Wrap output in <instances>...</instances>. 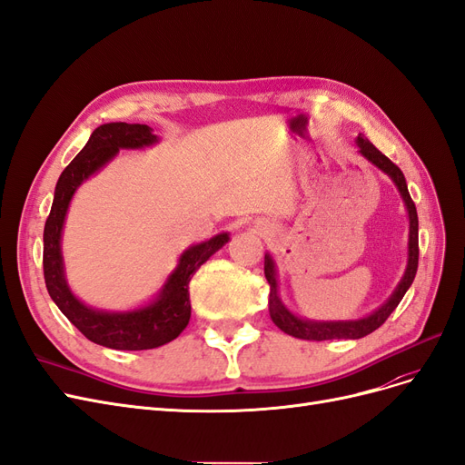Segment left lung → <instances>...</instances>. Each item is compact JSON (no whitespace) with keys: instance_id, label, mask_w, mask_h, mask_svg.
Wrapping results in <instances>:
<instances>
[{"instance_id":"left-lung-1","label":"left lung","mask_w":465,"mask_h":465,"mask_svg":"<svg viewBox=\"0 0 465 465\" xmlns=\"http://www.w3.org/2000/svg\"><path fill=\"white\" fill-rule=\"evenodd\" d=\"M356 145L358 153L362 154L364 159H368L373 166L380 168L381 172L394 182L397 185L399 193L404 201V206L408 211V220H410V233H408V264L404 270V276L399 282L397 289L392 291V295L373 311L371 314L360 318V320H339V322H320V320H308L293 314L289 308L282 302L280 299V291H278V268L276 262L270 256V252L264 254V276L270 283V295H268V311L272 322L278 325V328L297 339H306V341H330V339H360L366 337L371 331H375L380 325L385 323V320L391 316L394 308L399 306L402 297L406 295V291L410 289L411 282L416 278L418 272V256H420V247H418V211L416 204L411 201L408 193V185L406 178L402 174V170L391 163L385 154L377 149L373 143H370L362 134H358L356 137Z\"/></svg>"}]
</instances>
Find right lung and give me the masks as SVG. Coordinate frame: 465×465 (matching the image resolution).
I'll return each instance as SVG.
<instances>
[{
    "label": "right lung",
    "mask_w": 465,
    "mask_h": 465,
    "mask_svg": "<svg viewBox=\"0 0 465 465\" xmlns=\"http://www.w3.org/2000/svg\"><path fill=\"white\" fill-rule=\"evenodd\" d=\"M157 142L159 137L145 124L109 123L95 128L88 143L59 176L54 204L44 228V278L49 297L84 337L114 351H147L174 341L192 318L189 282L193 273L230 242V233L223 232L211 237L209 242L187 247L157 297L134 311H99L84 304L73 293L64 276L61 235L68 204L76 189L111 163L120 149H143Z\"/></svg>",
    "instance_id": "right-lung-1"
}]
</instances>
